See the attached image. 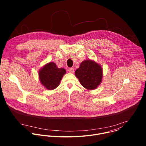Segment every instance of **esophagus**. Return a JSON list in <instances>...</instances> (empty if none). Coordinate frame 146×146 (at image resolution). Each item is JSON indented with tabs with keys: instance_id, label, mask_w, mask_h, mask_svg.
I'll return each instance as SVG.
<instances>
[{
	"instance_id": "1",
	"label": "esophagus",
	"mask_w": 146,
	"mask_h": 146,
	"mask_svg": "<svg viewBox=\"0 0 146 146\" xmlns=\"http://www.w3.org/2000/svg\"><path fill=\"white\" fill-rule=\"evenodd\" d=\"M68 71H69L70 73L73 74V73L74 72V68H70L69 70H68Z\"/></svg>"
}]
</instances>
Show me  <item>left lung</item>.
<instances>
[{"label": "left lung", "instance_id": "left-lung-1", "mask_svg": "<svg viewBox=\"0 0 146 146\" xmlns=\"http://www.w3.org/2000/svg\"><path fill=\"white\" fill-rule=\"evenodd\" d=\"M75 73L82 85L88 90L96 89L102 80V68L93 60L83 61Z\"/></svg>", "mask_w": 146, "mask_h": 146}]
</instances>
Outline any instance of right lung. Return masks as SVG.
<instances>
[{"mask_svg":"<svg viewBox=\"0 0 146 146\" xmlns=\"http://www.w3.org/2000/svg\"><path fill=\"white\" fill-rule=\"evenodd\" d=\"M66 73L63 68H58L53 62L45 64L39 71V78L42 85L48 90L56 89Z\"/></svg>","mask_w":146,"mask_h":146,"instance_id":"1","label":"right lung"}]
</instances>
